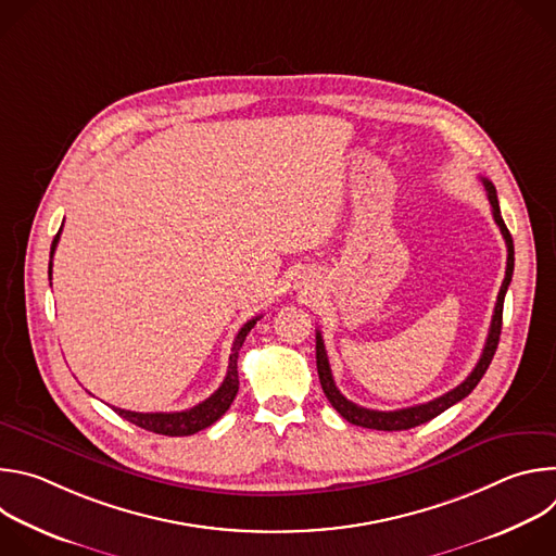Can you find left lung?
<instances>
[{"label": "left lung", "instance_id": "obj_1", "mask_svg": "<svg viewBox=\"0 0 556 556\" xmlns=\"http://www.w3.org/2000/svg\"><path fill=\"white\" fill-rule=\"evenodd\" d=\"M484 182V189H486V195H489V202H491V208H493V219L495 224L500 226L504 240H506V249H508V262H506V277H504V283L500 288V294H497V303H495V312H493V321H491V330H489V339H486V345L482 350V356L478 361V365H475V369L466 376L464 382H459L455 389L446 391L444 395H440V399L435 401H429L425 405H416V407H407V409H395V412H376V409H365V407H358L356 403L348 401L345 395L339 391V387L334 384V378H332V369H330V361H328V354H326V345H324V339H321V332H316V369H319V380H321V387H324V393L326 399L330 401V405L352 425L356 427H365V429H376V431H405V429H414L418 425H425L429 420H433L435 416H440L442 412H446L448 407H453L455 403H459L462 399H466V395L478 387V382L482 380V376L486 374L495 352H497V343H500V334H502V312H504V296H506V290L510 286V279H513V270H515V247H513V237L502 219V211H500V200H497V191L493 187L491 180L482 178Z\"/></svg>", "mask_w": 556, "mask_h": 556}]
</instances>
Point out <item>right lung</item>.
<instances>
[{
    "instance_id": "1",
    "label": "right lung",
    "mask_w": 556,
    "mask_h": 556,
    "mask_svg": "<svg viewBox=\"0 0 556 556\" xmlns=\"http://www.w3.org/2000/svg\"><path fill=\"white\" fill-rule=\"evenodd\" d=\"M59 235H61V230L54 237L52 249H50V257L54 255ZM48 277H52V262L48 266ZM260 319H262V316H255V319L247 321L244 328L237 332V337L232 341V348H230V356H228L226 378L219 384V389L213 395H208L204 403H200V405H195V407H191L187 412H174V414H138V412H127V409H114V412L121 418L129 420L131 425L140 427V429L161 433V435H172V438L193 435V433L211 427L213 422H217L228 412L230 403L235 401L237 389H240V376H237V356H240V348L244 345L247 334L255 328V324Z\"/></svg>"
}]
</instances>
